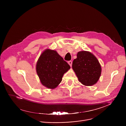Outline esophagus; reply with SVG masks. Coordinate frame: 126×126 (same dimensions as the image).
<instances>
[{
  "mask_svg": "<svg viewBox=\"0 0 126 126\" xmlns=\"http://www.w3.org/2000/svg\"><path fill=\"white\" fill-rule=\"evenodd\" d=\"M68 63L69 64V65H70L71 67H72V62L71 61H69L68 62Z\"/></svg>",
  "mask_w": 126,
  "mask_h": 126,
  "instance_id": "34e87169",
  "label": "esophagus"
}]
</instances>
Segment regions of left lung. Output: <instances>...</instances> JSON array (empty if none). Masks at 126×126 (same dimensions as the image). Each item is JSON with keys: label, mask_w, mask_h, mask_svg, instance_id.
<instances>
[{"label": "left lung", "mask_w": 126, "mask_h": 126, "mask_svg": "<svg viewBox=\"0 0 126 126\" xmlns=\"http://www.w3.org/2000/svg\"><path fill=\"white\" fill-rule=\"evenodd\" d=\"M72 63V68L79 82L85 86H92L98 81L101 67L96 57L91 53L83 51L77 53Z\"/></svg>", "instance_id": "obj_1"}]
</instances>
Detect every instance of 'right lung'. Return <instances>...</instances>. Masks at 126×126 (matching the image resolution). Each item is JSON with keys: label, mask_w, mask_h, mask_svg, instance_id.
<instances>
[{"label": "right lung", "mask_w": 126, "mask_h": 126, "mask_svg": "<svg viewBox=\"0 0 126 126\" xmlns=\"http://www.w3.org/2000/svg\"><path fill=\"white\" fill-rule=\"evenodd\" d=\"M70 68L56 51L50 49L41 54L36 64V72L42 84L49 89L55 88Z\"/></svg>", "instance_id": "1"}]
</instances>
